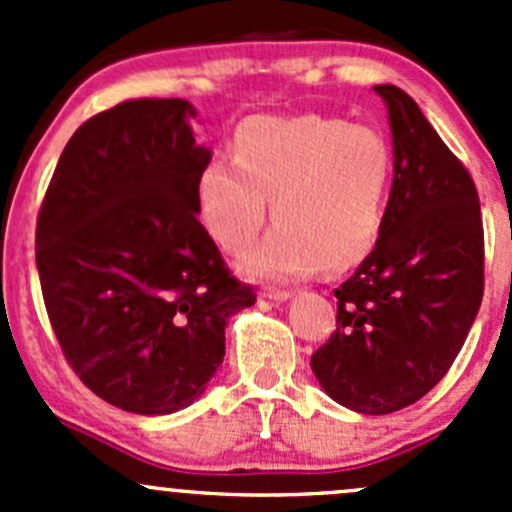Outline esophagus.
Listing matches in <instances>:
<instances>
[{"label": "esophagus", "mask_w": 512, "mask_h": 512, "mask_svg": "<svg viewBox=\"0 0 512 512\" xmlns=\"http://www.w3.org/2000/svg\"><path fill=\"white\" fill-rule=\"evenodd\" d=\"M262 297L270 299V302H287V299L292 297V292H289V289H265Z\"/></svg>", "instance_id": "esophagus-1"}]
</instances>
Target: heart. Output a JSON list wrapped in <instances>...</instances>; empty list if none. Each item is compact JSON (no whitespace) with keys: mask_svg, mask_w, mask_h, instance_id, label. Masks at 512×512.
Returning a JSON list of instances; mask_svg holds the SVG:
<instances>
[{"mask_svg":"<svg viewBox=\"0 0 512 512\" xmlns=\"http://www.w3.org/2000/svg\"><path fill=\"white\" fill-rule=\"evenodd\" d=\"M391 153L376 128L342 118L255 116L232 136V160L213 158L195 180L210 235L240 252L272 213L277 223L247 250L240 270L260 280L309 275L324 262L364 260L384 223Z\"/></svg>","mask_w":512,"mask_h":512,"instance_id":"heart-1","label":"heart"}]
</instances>
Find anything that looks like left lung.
Listing matches in <instances>:
<instances>
[{
  "mask_svg": "<svg viewBox=\"0 0 512 512\" xmlns=\"http://www.w3.org/2000/svg\"><path fill=\"white\" fill-rule=\"evenodd\" d=\"M389 108L394 183L359 270L334 289L337 332L312 371L337 404L384 416L416 404L451 369L483 299V223L471 173L399 86Z\"/></svg>",
  "mask_w": 512,
  "mask_h": 512,
  "instance_id": "left-lung-1",
  "label": "left lung"
}]
</instances>
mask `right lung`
<instances>
[{
  "label": "right lung",
  "instance_id": "add662e5",
  "mask_svg": "<svg viewBox=\"0 0 512 512\" xmlns=\"http://www.w3.org/2000/svg\"><path fill=\"white\" fill-rule=\"evenodd\" d=\"M183 98L123 101L89 118L56 163L36 223L51 327L79 379L143 416L185 409L225 356V324L255 304L198 220L213 151Z\"/></svg>",
  "mask_w": 512,
  "mask_h": 512
}]
</instances>
